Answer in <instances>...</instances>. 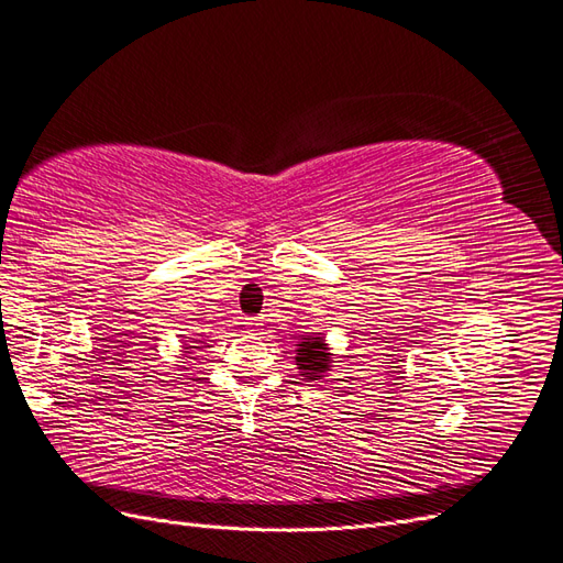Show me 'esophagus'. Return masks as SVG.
Wrapping results in <instances>:
<instances>
[{
	"label": "esophagus",
	"mask_w": 563,
	"mask_h": 563,
	"mask_svg": "<svg viewBox=\"0 0 563 563\" xmlns=\"http://www.w3.org/2000/svg\"><path fill=\"white\" fill-rule=\"evenodd\" d=\"M245 324H249V329H257V327H260V320L251 318V320H249V322H245Z\"/></svg>",
	"instance_id": "obj_1"
}]
</instances>
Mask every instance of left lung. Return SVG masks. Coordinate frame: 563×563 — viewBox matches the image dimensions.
Masks as SVG:
<instances>
[{
    "label": "left lung",
    "instance_id": "obj_1",
    "mask_svg": "<svg viewBox=\"0 0 563 563\" xmlns=\"http://www.w3.org/2000/svg\"><path fill=\"white\" fill-rule=\"evenodd\" d=\"M296 365H298V369H303V375L308 379L322 377V373L329 367V353H327V346H324V339L312 336V339L300 341Z\"/></svg>",
    "mask_w": 563,
    "mask_h": 563
}]
</instances>
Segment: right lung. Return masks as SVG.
I'll return each mask as SVG.
<instances>
[{
	"label": "right lung",
	"mask_w": 563,
	"mask_h": 563,
	"mask_svg": "<svg viewBox=\"0 0 563 563\" xmlns=\"http://www.w3.org/2000/svg\"><path fill=\"white\" fill-rule=\"evenodd\" d=\"M190 349H194V346H190Z\"/></svg>",
	"instance_id": "add662e5"
}]
</instances>
